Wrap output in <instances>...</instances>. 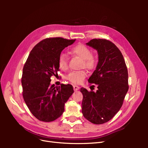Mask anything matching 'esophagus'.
Wrapping results in <instances>:
<instances>
[{"label": "esophagus", "instance_id": "obj_1", "mask_svg": "<svg viewBox=\"0 0 148 148\" xmlns=\"http://www.w3.org/2000/svg\"><path fill=\"white\" fill-rule=\"evenodd\" d=\"M79 87L77 86V85H74V86H73V89H74L75 91H78V89H79Z\"/></svg>", "mask_w": 148, "mask_h": 148}]
</instances>
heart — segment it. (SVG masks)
Instances as JSON below:
<instances>
[{
  "label": "heart",
  "mask_w": 148,
  "mask_h": 148,
  "mask_svg": "<svg viewBox=\"0 0 148 148\" xmlns=\"http://www.w3.org/2000/svg\"><path fill=\"white\" fill-rule=\"evenodd\" d=\"M70 53L77 56L82 60V67H85L89 70L93 69L96 65V57L91 54V50L84 44H78L71 49ZM58 65L62 70H65L68 66V60L64 53H61L58 59ZM86 77V72L84 70L72 71L67 76V79L75 84H80Z\"/></svg>",
  "instance_id": "heart-1"
}]
</instances>
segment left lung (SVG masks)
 <instances>
[{
	"label": "left lung",
	"instance_id": "1",
	"mask_svg": "<svg viewBox=\"0 0 148 148\" xmlns=\"http://www.w3.org/2000/svg\"><path fill=\"white\" fill-rule=\"evenodd\" d=\"M86 44L98 53L96 69L88 80L97 85V90L80 89L83 96L82 112L89 122L99 125L112 119L122 107L128 90V70L122 53L114 43L93 39Z\"/></svg>",
	"mask_w": 148,
	"mask_h": 148
}]
</instances>
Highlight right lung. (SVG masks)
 I'll return each instance as SVG.
<instances>
[{
  "mask_svg": "<svg viewBox=\"0 0 148 148\" xmlns=\"http://www.w3.org/2000/svg\"><path fill=\"white\" fill-rule=\"evenodd\" d=\"M75 39L47 38L36 45L23 66L21 84L23 97L34 117L42 122H52L64 112L65 102L73 93L71 84H51V77L57 75L58 59L62 51Z\"/></svg>",
  "mask_w": 148,
  "mask_h": 148,
  "instance_id": "right-lung-1",
  "label": "right lung"
}]
</instances>
